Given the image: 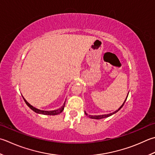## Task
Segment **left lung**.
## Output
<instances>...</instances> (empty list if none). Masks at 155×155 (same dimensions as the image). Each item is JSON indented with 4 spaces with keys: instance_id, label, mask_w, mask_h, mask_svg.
Segmentation results:
<instances>
[{
    "instance_id": "1",
    "label": "left lung",
    "mask_w": 155,
    "mask_h": 155,
    "mask_svg": "<svg viewBox=\"0 0 155 155\" xmlns=\"http://www.w3.org/2000/svg\"><path fill=\"white\" fill-rule=\"evenodd\" d=\"M128 95H127V97H128ZM126 99H127V98L126 99V100L125 101H124V104L121 105V107L118 109L117 110H116V111H115L114 112H113V113H111V114H105V115H100V116H91V115H88L85 111H84V113H85V114L87 115V116H89L90 118H92V119H97V120H99V119H102V118H105V117H110V116H111V115H113V114H116V113H117V112L119 111L121 108H122V107H123V105H124V104H125V102H126Z\"/></svg>"
}]
</instances>
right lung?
<instances>
[{
  "label": "right lung",
  "instance_id": "add662e5",
  "mask_svg": "<svg viewBox=\"0 0 155 155\" xmlns=\"http://www.w3.org/2000/svg\"><path fill=\"white\" fill-rule=\"evenodd\" d=\"M23 98L24 99V101H25V104H27V105L28 106V107L31 109V110H32L33 111H35V113L37 114H44V115H50V116H54V115H58L61 113V112L64 110V106H65V102L64 103L63 105L61 107L58 109V110H53V111H43V110H38V109L35 108L34 107H33V106L31 105H30L28 102H27L26 100L25 99V98L23 97Z\"/></svg>",
  "mask_w": 155,
  "mask_h": 155
}]
</instances>
